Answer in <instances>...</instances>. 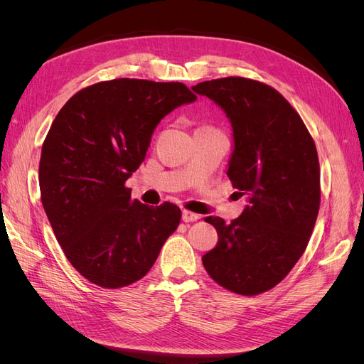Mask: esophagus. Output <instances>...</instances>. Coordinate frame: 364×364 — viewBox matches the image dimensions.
<instances>
[{"label":"esophagus","mask_w":364,"mask_h":364,"mask_svg":"<svg viewBox=\"0 0 364 364\" xmlns=\"http://www.w3.org/2000/svg\"><path fill=\"white\" fill-rule=\"evenodd\" d=\"M200 218V215L199 214H196V213H191V211H188V209H183L182 211V220L185 223H191V222H197V220Z\"/></svg>","instance_id":"esophagus-1"}]
</instances>
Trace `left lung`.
<instances>
[{"instance_id":"8db88e82","label":"left lung","mask_w":364,"mask_h":364,"mask_svg":"<svg viewBox=\"0 0 364 364\" xmlns=\"http://www.w3.org/2000/svg\"><path fill=\"white\" fill-rule=\"evenodd\" d=\"M223 109L234 130L228 178L249 205L229 225L206 217L218 234L202 257L218 285L255 296L278 285L302 257L321 206L316 144L302 118L272 86L223 77L193 86Z\"/></svg>"}]
</instances>
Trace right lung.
<instances>
[{"label": "right lung", "mask_w": 364, "mask_h": 364, "mask_svg": "<svg viewBox=\"0 0 364 364\" xmlns=\"http://www.w3.org/2000/svg\"><path fill=\"white\" fill-rule=\"evenodd\" d=\"M196 95L179 82L115 79L75 92L42 144L41 200L65 257L83 278L121 289L144 278L181 223L174 203L132 199L153 130Z\"/></svg>", "instance_id": "add662e5"}]
</instances>
